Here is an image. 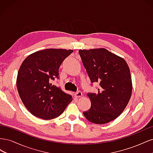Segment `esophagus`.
<instances>
[{"instance_id": "1", "label": "esophagus", "mask_w": 153, "mask_h": 153, "mask_svg": "<svg viewBox=\"0 0 153 153\" xmlns=\"http://www.w3.org/2000/svg\"><path fill=\"white\" fill-rule=\"evenodd\" d=\"M75 96V97H76V98H79V97L82 96V92L81 91H77L76 92Z\"/></svg>"}]
</instances>
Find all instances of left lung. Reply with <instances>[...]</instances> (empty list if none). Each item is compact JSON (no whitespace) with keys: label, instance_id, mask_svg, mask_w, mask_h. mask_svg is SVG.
<instances>
[{"label":"left lung","instance_id":"obj_1","mask_svg":"<svg viewBox=\"0 0 153 153\" xmlns=\"http://www.w3.org/2000/svg\"><path fill=\"white\" fill-rule=\"evenodd\" d=\"M79 54L91 82L100 87L98 93H87L91 106L83 114L92 123H108L122 114L130 100L129 66L124 59L103 48L79 50Z\"/></svg>","mask_w":153,"mask_h":153}]
</instances>
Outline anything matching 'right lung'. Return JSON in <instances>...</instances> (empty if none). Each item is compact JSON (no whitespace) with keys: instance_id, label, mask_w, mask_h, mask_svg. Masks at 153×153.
<instances>
[{"instance_id":"1","label":"right lung","mask_w":153,"mask_h":153,"mask_svg":"<svg viewBox=\"0 0 153 153\" xmlns=\"http://www.w3.org/2000/svg\"><path fill=\"white\" fill-rule=\"evenodd\" d=\"M73 50L49 48L27 56L18 70L16 87L27 109L45 120L59 116L73 98L51 84L59 78V68Z\"/></svg>"}]
</instances>
